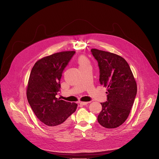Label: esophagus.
I'll use <instances>...</instances> for the list:
<instances>
[{"instance_id":"obj_1","label":"esophagus","mask_w":159,"mask_h":159,"mask_svg":"<svg viewBox=\"0 0 159 159\" xmlns=\"http://www.w3.org/2000/svg\"><path fill=\"white\" fill-rule=\"evenodd\" d=\"M88 103H89L88 102H80V105H82V106L87 105Z\"/></svg>"}]
</instances>
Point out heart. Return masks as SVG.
<instances>
[{
    "mask_svg": "<svg viewBox=\"0 0 159 159\" xmlns=\"http://www.w3.org/2000/svg\"><path fill=\"white\" fill-rule=\"evenodd\" d=\"M79 63L80 65V66H82L84 65H85L89 63V61L87 59L84 57H80L79 58Z\"/></svg>",
    "mask_w": 159,
    "mask_h": 159,
    "instance_id": "b5f03b06",
    "label": "heart"
}]
</instances>
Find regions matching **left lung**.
Segmentation results:
<instances>
[{"label": "left lung", "instance_id": "8db88e82", "mask_svg": "<svg viewBox=\"0 0 159 159\" xmlns=\"http://www.w3.org/2000/svg\"><path fill=\"white\" fill-rule=\"evenodd\" d=\"M98 63L99 82L107 87V101L101 102L99 123L107 128H115L127 119L137 93V83L127 61L121 57L107 52L92 49Z\"/></svg>", "mask_w": 159, "mask_h": 159}]
</instances>
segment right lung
Here are the masks:
<instances>
[{
	"label": "right lung",
	"mask_w": 159,
	"mask_h": 159,
	"mask_svg": "<svg viewBox=\"0 0 159 159\" xmlns=\"http://www.w3.org/2000/svg\"><path fill=\"white\" fill-rule=\"evenodd\" d=\"M75 52H62L44 57L31 70L27 87V99L36 117L52 130H60L69 123V117L77 104L58 99L60 79L65 68Z\"/></svg>",
	"instance_id": "right-lung-1"
}]
</instances>
